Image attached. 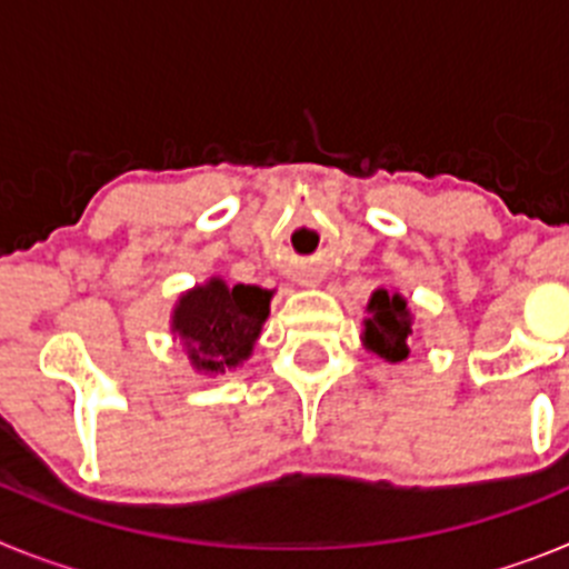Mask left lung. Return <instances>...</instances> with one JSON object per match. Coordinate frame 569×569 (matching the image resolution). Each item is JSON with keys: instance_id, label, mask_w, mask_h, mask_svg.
<instances>
[{"instance_id": "obj_1", "label": "left lung", "mask_w": 569, "mask_h": 569, "mask_svg": "<svg viewBox=\"0 0 569 569\" xmlns=\"http://www.w3.org/2000/svg\"><path fill=\"white\" fill-rule=\"evenodd\" d=\"M370 319L365 321V345L376 356L387 361L407 359V336L413 333L410 310L401 296H390L387 290H376L370 296Z\"/></svg>"}]
</instances>
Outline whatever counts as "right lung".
Listing matches in <instances>:
<instances>
[{"label":"right lung","mask_w":569,"mask_h":569,"mask_svg":"<svg viewBox=\"0 0 569 569\" xmlns=\"http://www.w3.org/2000/svg\"><path fill=\"white\" fill-rule=\"evenodd\" d=\"M268 313V290L250 284L228 288L222 279H210L204 288L190 290L179 299L173 330L188 345L196 370L224 373V367L248 359Z\"/></svg>","instance_id":"add662e5"}]
</instances>
